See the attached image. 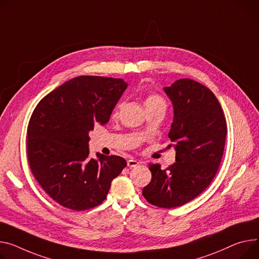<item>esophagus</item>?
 <instances>
[{"label":"esophagus","mask_w":259,"mask_h":259,"mask_svg":"<svg viewBox=\"0 0 259 259\" xmlns=\"http://www.w3.org/2000/svg\"><path fill=\"white\" fill-rule=\"evenodd\" d=\"M138 165H139V162L136 161V160H134V158H130V160H127V166H128L130 168L136 167V166H138Z\"/></svg>","instance_id":"34e87169"}]
</instances>
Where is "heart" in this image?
Wrapping results in <instances>:
<instances>
[{
	"label": "heart",
	"instance_id": "obj_1",
	"mask_svg": "<svg viewBox=\"0 0 259 259\" xmlns=\"http://www.w3.org/2000/svg\"><path fill=\"white\" fill-rule=\"evenodd\" d=\"M145 107L146 110H150V109H166V102L165 99L156 93H149L146 98H145ZM122 106V103H119L115 110H114V115H117L119 110H120Z\"/></svg>",
	"mask_w": 259,
	"mask_h": 259
}]
</instances>
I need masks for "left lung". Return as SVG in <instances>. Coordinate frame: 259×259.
Here are the masks:
<instances>
[{"mask_svg": "<svg viewBox=\"0 0 259 259\" xmlns=\"http://www.w3.org/2000/svg\"><path fill=\"white\" fill-rule=\"evenodd\" d=\"M165 92L174 108L168 136L175 162L164 170L150 163L151 181L142 195L154 206L174 208L193 200L212 182L223 156L227 123L215 95L194 79H177Z\"/></svg>", "mask_w": 259, "mask_h": 259, "instance_id": "left-lung-1", "label": "left lung"}]
</instances>
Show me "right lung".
Masks as SVG:
<instances>
[{
    "mask_svg": "<svg viewBox=\"0 0 259 259\" xmlns=\"http://www.w3.org/2000/svg\"><path fill=\"white\" fill-rule=\"evenodd\" d=\"M121 78L81 75L46 95L27 130L29 167L42 190L60 205L81 211L107 198L126 161L118 155L89 157V132L106 124L126 89Z\"/></svg>",
    "mask_w": 259,
    "mask_h": 259,
    "instance_id": "right-lung-1",
    "label": "right lung"
}]
</instances>
